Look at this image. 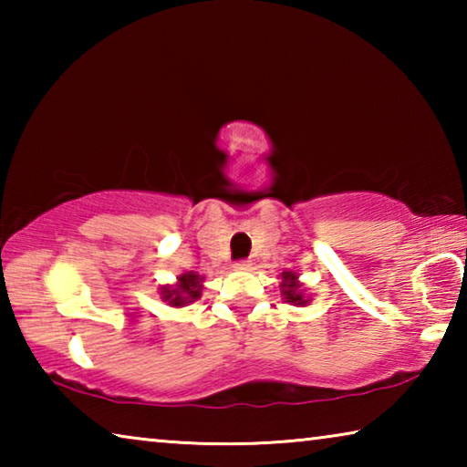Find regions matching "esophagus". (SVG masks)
I'll list each match as a JSON object with an SVG mask.
<instances>
[{
    "instance_id": "34e87169",
    "label": "esophagus",
    "mask_w": 467,
    "mask_h": 467,
    "mask_svg": "<svg viewBox=\"0 0 467 467\" xmlns=\"http://www.w3.org/2000/svg\"><path fill=\"white\" fill-rule=\"evenodd\" d=\"M234 270L247 272V270H251V262H236V264H234Z\"/></svg>"
}]
</instances>
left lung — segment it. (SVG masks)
I'll use <instances>...</instances> for the list:
<instances>
[{
  "mask_svg": "<svg viewBox=\"0 0 467 467\" xmlns=\"http://www.w3.org/2000/svg\"><path fill=\"white\" fill-rule=\"evenodd\" d=\"M298 272L295 270H284L280 274V292H282V298L284 303H288L292 306H306L311 303V295H306V288L305 284L298 280Z\"/></svg>",
  "mask_w": 467,
  "mask_h": 467,
  "instance_id": "left-lung-1",
  "label": "left lung"
}]
</instances>
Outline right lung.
<instances>
[{
    "instance_id": "obj_1",
    "label": "right lung",
    "mask_w": 467,
    "mask_h": 467,
    "mask_svg": "<svg viewBox=\"0 0 467 467\" xmlns=\"http://www.w3.org/2000/svg\"><path fill=\"white\" fill-rule=\"evenodd\" d=\"M205 278L197 272H183L177 275L175 284H164L158 288V295L169 306L175 309H183V306L195 303L197 298H202Z\"/></svg>"
}]
</instances>
